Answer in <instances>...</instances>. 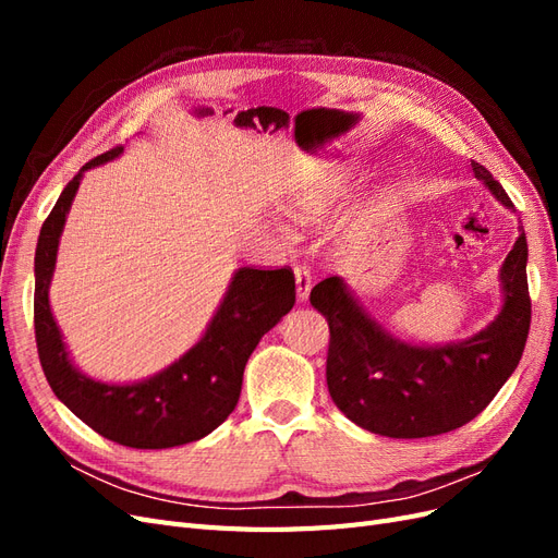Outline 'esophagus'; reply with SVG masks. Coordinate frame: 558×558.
<instances>
[{"mask_svg":"<svg viewBox=\"0 0 558 558\" xmlns=\"http://www.w3.org/2000/svg\"><path fill=\"white\" fill-rule=\"evenodd\" d=\"M295 272V286H298V298L300 300H307L310 291H312V272H310V265L307 263H298L293 267Z\"/></svg>","mask_w":558,"mask_h":558,"instance_id":"1","label":"esophagus"}]
</instances>
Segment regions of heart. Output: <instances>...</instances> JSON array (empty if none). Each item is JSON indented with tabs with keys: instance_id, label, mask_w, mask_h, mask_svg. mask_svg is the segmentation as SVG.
<instances>
[{
	"instance_id": "heart-1",
	"label": "heart",
	"mask_w": 558,
	"mask_h": 558,
	"mask_svg": "<svg viewBox=\"0 0 558 558\" xmlns=\"http://www.w3.org/2000/svg\"><path fill=\"white\" fill-rule=\"evenodd\" d=\"M335 195H337V191L328 189V185H326V189H318V191L302 197L300 202H295V205L291 207V214L295 218H300V221H316V218L330 207V202L335 199Z\"/></svg>"
}]
</instances>
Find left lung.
<instances>
[{
  "label": "left lung",
  "mask_w": 558,
  "mask_h": 558,
  "mask_svg": "<svg viewBox=\"0 0 558 558\" xmlns=\"http://www.w3.org/2000/svg\"><path fill=\"white\" fill-rule=\"evenodd\" d=\"M475 177L505 207L512 199L484 165ZM529 246L519 234L500 269L505 302L494 324L465 342L414 347L369 318L340 277L316 283L310 302L330 328L326 379L332 402L353 424L386 437H430L461 428L514 373L531 328Z\"/></svg>",
  "instance_id": "left-lung-1"
}]
</instances>
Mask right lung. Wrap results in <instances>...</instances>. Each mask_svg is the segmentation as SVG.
Masks as SVG:
<instances>
[{"instance_id": "right-lung-1", "label": "right lung", "mask_w": 558, "mask_h": 558, "mask_svg": "<svg viewBox=\"0 0 558 558\" xmlns=\"http://www.w3.org/2000/svg\"><path fill=\"white\" fill-rule=\"evenodd\" d=\"M121 150L123 146H116L83 165L41 226L35 256V337L50 388L83 424L123 447L167 449L199 440L232 414L253 349L295 305V277L291 267L238 269L202 340L154 377L137 384H105L81 375L66 356L50 314L48 286L64 218L83 172L113 160Z\"/></svg>"}]
</instances>
